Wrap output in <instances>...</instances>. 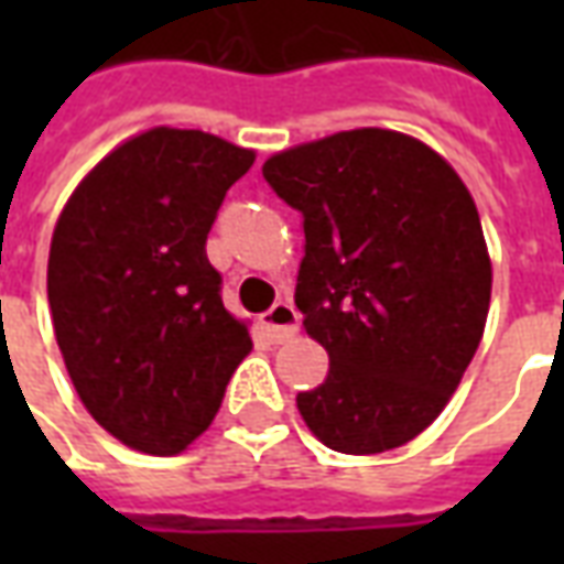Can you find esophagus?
Wrapping results in <instances>:
<instances>
[{"instance_id":"1","label":"esophagus","mask_w":564,"mask_h":564,"mask_svg":"<svg viewBox=\"0 0 564 564\" xmlns=\"http://www.w3.org/2000/svg\"><path fill=\"white\" fill-rule=\"evenodd\" d=\"M262 329L269 332V338L274 344L290 341L295 332H299V311H295L290 302H278V305L271 307L269 314L262 317Z\"/></svg>"}]
</instances>
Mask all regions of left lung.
<instances>
[{
    "label": "left lung",
    "instance_id": "obj_1",
    "mask_svg": "<svg viewBox=\"0 0 564 564\" xmlns=\"http://www.w3.org/2000/svg\"><path fill=\"white\" fill-rule=\"evenodd\" d=\"M262 174L302 214L295 305L329 354L299 414L338 453L402 447L447 408L484 338L492 262L468 186L437 150L378 127L281 150Z\"/></svg>",
    "mask_w": 564,
    "mask_h": 564
}]
</instances>
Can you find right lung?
<instances>
[{"label":"right lung","instance_id":"add662e5","mask_svg":"<svg viewBox=\"0 0 564 564\" xmlns=\"http://www.w3.org/2000/svg\"><path fill=\"white\" fill-rule=\"evenodd\" d=\"M257 153L153 127L84 174L47 257L54 335L75 392L120 444L177 456L217 416L253 341L208 262L226 189Z\"/></svg>","mask_w":564,"mask_h":564}]
</instances>
